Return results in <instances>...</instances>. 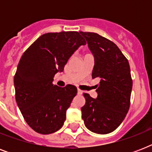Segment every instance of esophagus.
Returning a JSON list of instances; mask_svg holds the SVG:
<instances>
[{"label":"esophagus","mask_w":152,"mask_h":152,"mask_svg":"<svg viewBox=\"0 0 152 152\" xmlns=\"http://www.w3.org/2000/svg\"><path fill=\"white\" fill-rule=\"evenodd\" d=\"M77 93H78V95H82V94H83V91H81L80 89H79L78 88V90H77Z\"/></svg>","instance_id":"esophagus-1"}]
</instances>
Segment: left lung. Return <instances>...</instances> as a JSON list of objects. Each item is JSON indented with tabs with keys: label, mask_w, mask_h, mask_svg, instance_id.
<instances>
[{
	"label": "left lung",
	"mask_w": 152,
	"mask_h": 152,
	"mask_svg": "<svg viewBox=\"0 0 152 152\" xmlns=\"http://www.w3.org/2000/svg\"><path fill=\"white\" fill-rule=\"evenodd\" d=\"M95 57L92 78H99L97 99L83 93L81 108L85 126L91 132H113L125 119L130 106L132 80L127 58L113 42L94 32L80 31Z\"/></svg>",
	"instance_id": "8db88e82"
}]
</instances>
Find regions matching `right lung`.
<instances>
[{"label": "right lung", "instance_id": "1", "mask_svg": "<svg viewBox=\"0 0 152 152\" xmlns=\"http://www.w3.org/2000/svg\"><path fill=\"white\" fill-rule=\"evenodd\" d=\"M85 39L77 31L42 34L26 50L14 76L15 101L27 125L41 134L57 132L64 125L66 110L77 94L68 84H53L72 53Z\"/></svg>", "mask_w": 152, "mask_h": 152}]
</instances>
